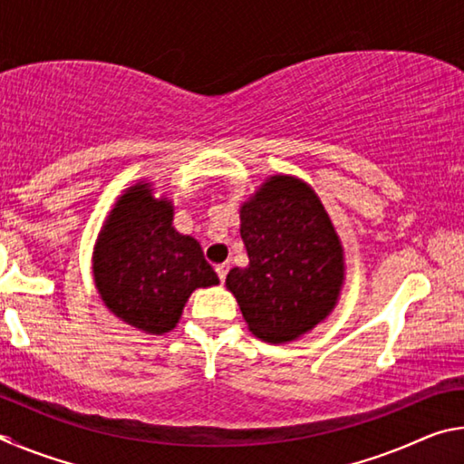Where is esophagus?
<instances>
[{"label":"esophagus","mask_w":464,"mask_h":464,"mask_svg":"<svg viewBox=\"0 0 464 464\" xmlns=\"http://www.w3.org/2000/svg\"><path fill=\"white\" fill-rule=\"evenodd\" d=\"M215 270H217V276H218V280L225 282V278H227V272H229V264H218Z\"/></svg>","instance_id":"obj_1"}]
</instances>
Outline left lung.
Segmentation results:
<instances>
[{
    "mask_svg": "<svg viewBox=\"0 0 464 464\" xmlns=\"http://www.w3.org/2000/svg\"><path fill=\"white\" fill-rule=\"evenodd\" d=\"M249 266L227 274L251 334L288 342L324 321L343 280V251L317 194L274 176L241 207Z\"/></svg>",
    "mask_w": 464,
    "mask_h": 464,
    "instance_id": "left-lung-1",
    "label": "left lung"
}]
</instances>
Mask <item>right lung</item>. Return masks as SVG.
I'll return each instance as SVG.
<instances>
[{
	"label": "right lung",
	"mask_w": 464,
	"mask_h": 464,
	"mask_svg": "<svg viewBox=\"0 0 464 464\" xmlns=\"http://www.w3.org/2000/svg\"><path fill=\"white\" fill-rule=\"evenodd\" d=\"M174 208L149 184L116 202L93 251V278L106 307L147 334L174 329L192 290L218 285L198 241L171 227Z\"/></svg>",
	"instance_id": "1"
}]
</instances>
